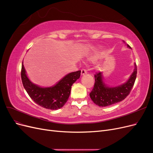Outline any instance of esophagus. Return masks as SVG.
<instances>
[{
	"mask_svg": "<svg viewBox=\"0 0 153 153\" xmlns=\"http://www.w3.org/2000/svg\"><path fill=\"white\" fill-rule=\"evenodd\" d=\"M86 73H87V71L85 70V69H82L81 75H85Z\"/></svg>",
	"mask_w": 153,
	"mask_h": 153,
	"instance_id": "34e87169",
	"label": "esophagus"
}]
</instances>
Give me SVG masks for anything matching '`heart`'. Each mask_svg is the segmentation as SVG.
Wrapping results in <instances>:
<instances>
[{"instance_id":"1","label":"heart","mask_w":153,"mask_h":153,"mask_svg":"<svg viewBox=\"0 0 153 153\" xmlns=\"http://www.w3.org/2000/svg\"><path fill=\"white\" fill-rule=\"evenodd\" d=\"M96 57H96V56H92L89 58V59L91 60V61H94V60L96 59Z\"/></svg>"}]
</instances>
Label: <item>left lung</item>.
I'll list each match as a JSON object with an SVG mask.
<instances>
[{
  "label": "left lung",
  "mask_w": 153,
  "mask_h": 153,
  "mask_svg": "<svg viewBox=\"0 0 153 153\" xmlns=\"http://www.w3.org/2000/svg\"><path fill=\"white\" fill-rule=\"evenodd\" d=\"M123 42L125 43L123 41ZM128 48H131L126 44ZM134 69L128 80L117 86L111 87L106 84L102 72L95 75V84L93 89L89 94L93 102L101 107L117 103L126 98L129 94L135 83L137 69L136 63H134Z\"/></svg>",
  "instance_id": "1"
}]
</instances>
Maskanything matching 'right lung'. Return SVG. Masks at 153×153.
Listing matches in <instances>:
<instances>
[{"mask_svg": "<svg viewBox=\"0 0 153 153\" xmlns=\"http://www.w3.org/2000/svg\"><path fill=\"white\" fill-rule=\"evenodd\" d=\"M81 71L67 74L55 85L41 87L29 79L22 62L21 77L25 91L36 103L49 110L62 108L70 95L72 85L80 76Z\"/></svg>", "mask_w": 153, "mask_h": 153, "instance_id": "add662e5", "label": "right lung"}]
</instances>
